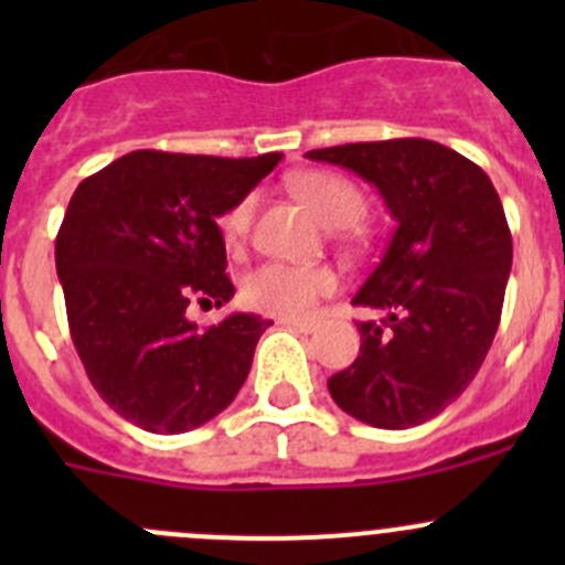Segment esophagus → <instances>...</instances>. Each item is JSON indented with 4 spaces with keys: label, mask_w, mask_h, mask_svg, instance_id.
I'll return each instance as SVG.
<instances>
[{
    "label": "esophagus",
    "mask_w": 565,
    "mask_h": 565,
    "mask_svg": "<svg viewBox=\"0 0 565 565\" xmlns=\"http://www.w3.org/2000/svg\"><path fill=\"white\" fill-rule=\"evenodd\" d=\"M278 322L284 324V328L295 330V333H315L317 330V322H306V319H278Z\"/></svg>",
    "instance_id": "obj_1"
}]
</instances>
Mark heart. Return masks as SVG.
<instances>
[{"label": "heart", "mask_w": 565, "mask_h": 565, "mask_svg": "<svg viewBox=\"0 0 565 565\" xmlns=\"http://www.w3.org/2000/svg\"><path fill=\"white\" fill-rule=\"evenodd\" d=\"M295 191L309 204L311 213L322 221L324 226L344 230L352 226L363 213H366V196L355 182L341 174L330 172H306L295 177ZM256 196L246 193L241 202L232 204L221 215V235L226 246H241L250 230L254 218ZM339 278L328 267L309 265H287V262H265L254 267L243 281V300L250 309L267 311L287 319L311 317L319 300L324 295L335 292Z\"/></svg>", "instance_id": "heart-1"}]
</instances>
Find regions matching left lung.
Segmentation results:
<instances>
[{"label":"left lung","instance_id":"8db88e82","mask_svg":"<svg viewBox=\"0 0 565 565\" xmlns=\"http://www.w3.org/2000/svg\"><path fill=\"white\" fill-rule=\"evenodd\" d=\"M306 158L372 182L396 230L352 306L361 355L328 380L333 402L377 429L440 415L481 369L503 311L511 232L492 180L429 139L358 141Z\"/></svg>","mask_w":565,"mask_h":565}]
</instances>
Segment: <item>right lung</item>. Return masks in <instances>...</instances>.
<instances>
[{
	"mask_svg": "<svg viewBox=\"0 0 565 565\" xmlns=\"http://www.w3.org/2000/svg\"><path fill=\"white\" fill-rule=\"evenodd\" d=\"M278 161L136 150L73 193L56 235L67 324L89 383L134 426L191 431L246 383L270 319L230 315L199 330L185 309L232 300L218 218Z\"/></svg>",
	"mask_w": 565,
	"mask_h": 565,
	"instance_id": "right-lung-1",
	"label": "right lung"
}]
</instances>
